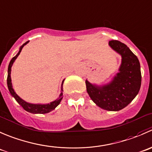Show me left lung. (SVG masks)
<instances>
[{"label":"left lung","mask_w":152,"mask_h":152,"mask_svg":"<svg viewBox=\"0 0 152 152\" xmlns=\"http://www.w3.org/2000/svg\"><path fill=\"white\" fill-rule=\"evenodd\" d=\"M109 44L122 56L120 72L110 83L103 86H94L86 80V91L93 102L101 109L119 111L127 106L139 92L140 65L136 55L124 43L110 40Z\"/></svg>","instance_id":"obj_1"}]
</instances>
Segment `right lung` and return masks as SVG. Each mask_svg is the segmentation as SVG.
I'll list each match as a JSON object with an SVG mask.
<instances>
[{
	"label": "right lung",
	"mask_w": 152,
	"mask_h": 152,
	"mask_svg": "<svg viewBox=\"0 0 152 152\" xmlns=\"http://www.w3.org/2000/svg\"><path fill=\"white\" fill-rule=\"evenodd\" d=\"M28 41L26 42L25 43H23L21 46L20 47V50H19L18 53L12 58V59L10 61V64H9V67H8V76H7V86H8V88L9 91H10V94H12V96L15 97V99L16 100V101L25 109L26 111L27 112H30V113L32 114H46L49 113V112H52V110L55 109L57 106L59 105V103H61V100L63 98V92H61V94H60L59 98L57 99L55 101L52 102V103H49V104H45V105H41V104H31V103H26V102L24 101L23 100H22L19 96H18V94L15 92L14 89L12 88V82H11V76H10V74H11V68L12 66L13 63L14 61H15L16 58H18L19 55H20V52H21L22 49H23V46H25L26 43H28ZM64 81L63 80L62 85H61V91H63V84H64Z\"/></svg>",
	"instance_id": "right-lung-1"
}]
</instances>
